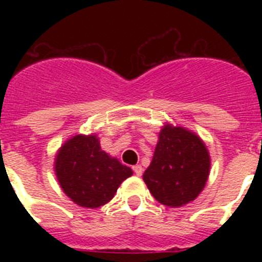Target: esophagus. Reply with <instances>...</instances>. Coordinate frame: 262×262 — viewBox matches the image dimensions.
Wrapping results in <instances>:
<instances>
[{
    "label": "esophagus",
    "instance_id": "1",
    "mask_svg": "<svg viewBox=\"0 0 262 262\" xmlns=\"http://www.w3.org/2000/svg\"><path fill=\"white\" fill-rule=\"evenodd\" d=\"M133 169H134V173H135L136 176H139V177H140V176L143 174V168H142V165H135Z\"/></svg>",
    "mask_w": 262,
    "mask_h": 262
}]
</instances>
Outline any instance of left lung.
Segmentation results:
<instances>
[{"instance_id":"1","label":"left lung","mask_w":262,"mask_h":262,"mask_svg":"<svg viewBox=\"0 0 262 262\" xmlns=\"http://www.w3.org/2000/svg\"><path fill=\"white\" fill-rule=\"evenodd\" d=\"M209 174L210 155L202 139L184 127L165 124L143 174L155 200L181 207L200 195Z\"/></svg>"}]
</instances>
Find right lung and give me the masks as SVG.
Masks as SVG:
<instances>
[{"instance_id": "right-lung-1", "label": "right lung", "mask_w": 262, "mask_h": 262, "mask_svg": "<svg viewBox=\"0 0 262 262\" xmlns=\"http://www.w3.org/2000/svg\"><path fill=\"white\" fill-rule=\"evenodd\" d=\"M55 172L62 191L86 209L110 202L119 185L133 176L131 168L101 149L97 135L67 140L55 159Z\"/></svg>"}]
</instances>
